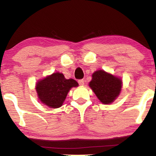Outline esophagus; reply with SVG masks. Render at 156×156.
Segmentation results:
<instances>
[{
    "mask_svg": "<svg viewBox=\"0 0 156 156\" xmlns=\"http://www.w3.org/2000/svg\"><path fill=\"white\" fill-rule=\"evenodd\" d=\"M78 83L80 84V85H83L84 84H85V81H84L83 80H79Z\"/></svg>",
    "mask_w": 156,
    "mask_h": 156,
    "instance_id": "34e87169",
    "label": "esophagus"
}]
</instances>
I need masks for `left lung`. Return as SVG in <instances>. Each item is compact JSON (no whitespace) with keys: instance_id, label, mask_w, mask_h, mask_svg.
Here are the masks:
<instances>
[{"instance_id":"1","label":"left lung","mask_w":156,"mask_h":156,"mask_svg":"<svg viewBox=\"0 0 156 156\" xmlns=\"http://www.w3.org/2000/svg\"><path fill=\"white\" fill-rule=\"evenodd\" d=\"M89 85L103 104H111L120 94L122 81L103 70L97 71L92 75Z\"/></svg>"}]
</instances>
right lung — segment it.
Listing matches in <instances>:
<instances>
[{"label":"right lung","instance_id":"right-lung-1","mask_svg":"<svg viewBox=\"0 0 156 156\" xmlns=\"http://www.w3.org/2000/svg\"><path fill=\"white\" fill-rule=\"evenodd\" d=\"M77 86L76 80H66L63 74L58 72L38 81L36 89L42 103L51 108H58L62 106L71 87Z\"/></svg>","mask_w":156,"mask_h":156}]
</instances>
